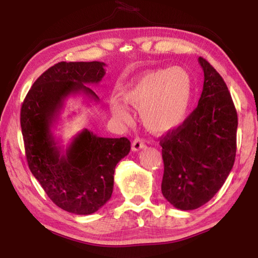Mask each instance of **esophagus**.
I'll list each match as a JSON object with an SVG mask.
<instances>
[{
    "label": "esophagus",
    "instance_id": "1",
    "mask_svg": "<svg viewBox=\"0 0 258 258\" xmlns=\"http://www.w3.org/2000/svg\"><path fill=\"white\" fill-rule=\"evenodd\" d=\"M145 147H146V143L142 139L137 138L133 140V142H132V150L133 151H139V150L143 149Z\"/></svg>",
    "mask_w": 258,
    "mask_h": 258
}]
</instances>
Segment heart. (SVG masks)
<instances>
[{"label": "heart", "mask_w": 258, "mask_h": 258, "mask_svg": "<svg viewBox=\"0 0 258 258\" xmlns=\"http://www.w3.org/2000/svg\"><path fill=\"white\" fill-rule=\"evenodd\" d=\"M126 103L140 109L143 125L155 134L175 131L184 124L194 100V82L184 68H161L146 72L125 87ZM110 111L120 123L130 124L132 116L123 102L112 99Z\"/></svg>", "instance_id": "b5f03b06"}]
</instances>
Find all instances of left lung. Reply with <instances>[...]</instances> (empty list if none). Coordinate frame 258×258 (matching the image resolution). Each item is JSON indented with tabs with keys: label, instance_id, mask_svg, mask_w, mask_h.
Wrapping results in <instances>:
<instances>
[{
	"label": "left lung",
	"instance_id": "left-lung-1",
	"mask_svg": "<svg viewBox=\"0 0 258 258\" xmlns=\"http://www.w3.org/2000/svg\"><path fill=\"white\" fill-rule=\"evenodd\" d=\"M204 87L197 108L181 127L160 139L164 176L161 192L181 211L208 203L233 167L238 116L228 86L211 63L198 59Z\"/></svg>",
	"mask_w": 258,
	"mask_h": 258
}]
</instances>
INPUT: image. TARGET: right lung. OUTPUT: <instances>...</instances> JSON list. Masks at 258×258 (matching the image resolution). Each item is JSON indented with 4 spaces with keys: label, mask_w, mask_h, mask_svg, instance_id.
<instances>
[{
    "label": "right lung",
    "mask_w": 258,
    "mask_h": 258,
    "mask_svg": "<svg viewBox=\"0 0 258 258\" xmlns=\"http://www.w3.org/2000/svg\"><path fill=\"white\" fill-rule=\"evenodd\" d=\"M104 66L100 61L56 63L37 78L21 107L30 172L56 206L76 215L97 212L110 199L116 165L131 150L128 139L101 138L86 128L63 149L52 131L68 97L84 94L99 101L86 85L100 83Z\"/></svg>",
    "instance_id": "add662e5"
}]
</instances>
